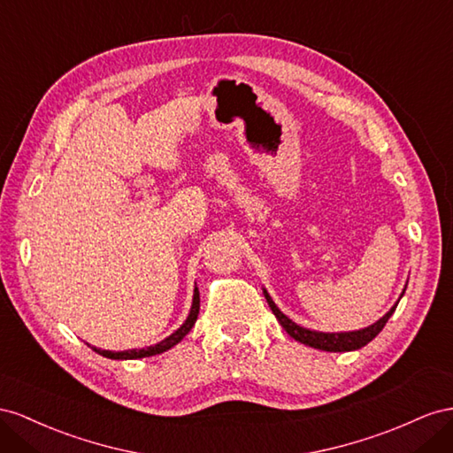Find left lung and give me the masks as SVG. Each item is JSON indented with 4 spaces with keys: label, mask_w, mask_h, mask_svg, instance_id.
I'll use <instances>...</instances> for the list:
<instances>
[{
    "label": "left lung",
    "mask_w": 453,
    "mask_h": 453,
    "mask_svg": "<svg viewBox=\"0 0 453 453\" xmlns=\"http://www.w3.org/2000/svg\"><path fill=\"white\" fill-rule=\"evenodd\" d=\"M406 290V287H404ZM400 294V298L404 296ZM264 296L265 300L271 307V311L277 317V320L280 322V326L287 330V334L290 338H294L296 342H300L303 345H309L313 349H320V351H330V353H345V351H355V349L365 347L366 343H370L376 335L383 330V326L387 325V320L391 319V315L395 313V309L400 302V298L396 300V303L387 311L380 320L373 322V325L366 326V328H360V330H351V332H319V330H311V328H303L300 325H296L292 319H288L284 315L280 309L277 307V303L271 298L269 292L264 288Z\"/></svg>",
    "instance_id": "left-lung-1"
}]
</instances>
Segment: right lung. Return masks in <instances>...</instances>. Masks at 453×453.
Instances as JSON below:
<instances>
[{
  "mask_svg": "<svg viewBox=\"0 0 453 453\" xmlns=\"http://www.w3.org/2000/svg\"><path fill=\"white\" fill-rule=\"evenodd\" d=\"M197 315H199V290L196 287V290H193V302H191L189 315L184 320V325L180 326L178 330H174L169 335V338L161 340L159 343L150 345V347H142V349H125V351H106V349H98V347H93V345H88V343L87 345L93 349L95 353L106 357V358H111V360H136V358H144V357H153V355H159V353L169 351V349H173L176 343L182 342L186 338V334L193 328V325H196Z\"/></svg>",
  "mask_w": 453,
  "mask_h": 453,
  "instance_id": "right-lung-1",
  "label": "right lung"
}]
</instances>
